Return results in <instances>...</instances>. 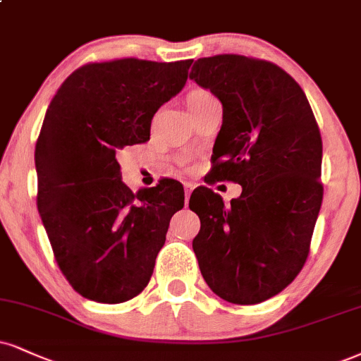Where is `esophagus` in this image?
Returning <instances> with one entry per match:
<instances>
[{
    "instance_id": "34e87169",
    "label": "esophagus",
    "mask_w": 361,
    "mask_h": 361,
    "mask_svg": "<svg viewBox=\"0 0 361 361\" xmlns=\"http://www.w3.org/2000/svg\"><path fill=\"white\" fill-rule=\"evenodd\" d=\"M193 188H195V185L190 183V181H186V183H185V197H186V200L190 198V195H192Z\"/></svg>"
}]
</instances>
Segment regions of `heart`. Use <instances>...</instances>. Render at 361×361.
<instances>
[{
	"instance_id": "1",
	"label": "heart",
	"mask_w": 361,
	"mask_h": 361,
	"mask_svg": "<svg viewBox=\"0 0 361 361\" xmlns=\"http://www.w3.org/2000/svg\"><path fill=\"white\" fill-rule=\"evenodd\" d=\"M207 97H214V95L208 92V90L197 89V90H193V92H190V95H188V102L198 101V99H207Z\"/></svg>"
}]
</instances>
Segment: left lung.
<instances>
[{
    "mask_svg": "<svg viewBox=\"0 0 361 361\" xmlns=\"http://www.w3.org/2000/svg\"><path fill=\"white\" fill-rule=\"evenodd\" d=\"M190 79L222 102L212 181H235L225 205L203 186L190 197L203 279L233 305L279 294L305 266L323 202V141L306 94L276 63L244 55L198 59Z\"/></svg>",
    "mask_w": 361,
    "mask_h": 361,
    "instance_id": "left-lung-1",
    "label": "left lung"
}]
</instances>
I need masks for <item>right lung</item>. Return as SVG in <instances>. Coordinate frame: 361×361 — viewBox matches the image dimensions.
<instances>
[{
  "label": "right lung",
  "instance_id": "1",
  "mask_svg": "<svg viewBox=\"0 0 361 361\" xmlns=\"http://www.w3.org/2000/svg\"><path fill=\"white\" fill-rule=\"evenodd\" d=\"M192 62L87 63L47 109L35 146L38 212L60 271L90 301L117 305L146 288L185 205L175 180L133 193L116 153L149 139L151 119L183 89Z\"/></svg>",
  "mask_w": 361,
  "mask_h": 361
}]
</instances>
